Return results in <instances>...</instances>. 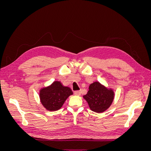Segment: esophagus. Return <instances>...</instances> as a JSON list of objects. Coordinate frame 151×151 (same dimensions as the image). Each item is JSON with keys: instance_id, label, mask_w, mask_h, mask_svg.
Returning a JSON list of instances; mask_svg holds the SVG:
<instances>
[{"instance_id": "34e87169", "label": "esophagus", "mask_w": 151, "mask_h": 151, "mask_svg": "<svg viewBox=\"0 0 151 151\" xmlns=\"http://www.w3.org/2000/svg\"><path fill=\"white\" fill-rule=\"evenodd\" d=\"M74 94L77 95V96H80L81 94V91H74Z\"/></svg>"}]
</instances>
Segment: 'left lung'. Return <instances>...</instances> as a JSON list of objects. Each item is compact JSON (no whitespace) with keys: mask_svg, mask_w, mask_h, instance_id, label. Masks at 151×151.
<instances>
[{"mask_svg":"<svg viewBox=\"0 0 151 151\" xmlns=\"http://www.w3.org/2000/svg\"><path fill=\"white\" fill-rule=\"evenodd\" d=\"M114 97L115 93L113 90L106 88L98 81L91 84L88 93L83 96L91 110L96 113L106 111L111 105Z\"/></svg>","mask_w":151,"mask_h":151,"instance_id":"8db88e82","label":"left lung"}]
</instances>
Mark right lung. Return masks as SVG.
<instances>
[{
	"mask_svg": "<svg viewBox=\"0 0 151 151\" xmlns=\"http://www.w3.org/2000/svg\"><path fill=\"white\" fill-rule=\"evenodd\" d=\"M70 88L64 86L60 82L54 81L47 87L40 90V99L43 107L50 111L60 109L66 99L72 95Z\"/></svg>",
	"mask_w": 151,
	"mask_h": 151,
	"instance_id": "1",
	"label": "right lung"
}]
</instances>
